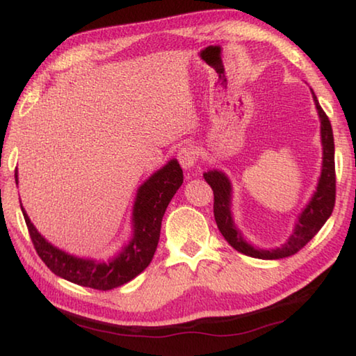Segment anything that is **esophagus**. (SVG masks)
<instances>
[{"label":"esophagus","instance_id":"esophagus-1","mask_svg":"<svg viewBox=\"0 0 356 356\" xmlns=\"http://www.w3.org/2000/svg\"><path fill=\"white\" fill-rule=\"evenodd\" d=\"M197 156H199V152H197L193 145H186L178 151V161L184 170H191L194 167V163L197 162Z\"/></svg>","mask_w":356,"mask_h":356}]
</instances>
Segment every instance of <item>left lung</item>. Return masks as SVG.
Segmentation results:
<instances>
[{"mask_svg": "<svg viewBox=\"0 0 356 356\" xmlns=\"http://www.w3.org/2000/svg\"><path fill=\"white\" fill-rule=\"evenodd\" d=\"M312 92L316 113L320 119V140H321V172L318 177V183L314 194L309 199L307 204L294 220L293 232L289 234L285 243L275 248H259L254 247L245 238L243 232L240 231L234 220L232 213V195L234 188L229 177L220 168H213L204 173L205 181L211 186L213 194H215V220L218 229L222 234V237L227 240V243L235 248L238 253H243L251 258L258 259H282L286 256H291L310 242L315 237L316 232L323 227V224L331 216L332 209L336 202V172H334V136H332L331 122L321 109L316 95Z\"/></svg>", "mask_w": 356, "mask_h": 356, "instance_id": "1", "label": "left lung"}]
</instances>
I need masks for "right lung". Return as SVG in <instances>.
<instances>
[{"mask_svg": "<svg viewBox=\"0 0 356 356\" xmlns=\"http://www.w3.org/2000/svg\"><path fill=\"white\" fill-rule=\"evenodd\" d=\"M15 172V183L19 184ZM183 184V170L177 159H170L136 189L132 207V235L113 258L106 261L81 258L52 245L38 232L30 216L24 213L36 253L56 275L76 285L94 289H113L124 285L143 272L156 253L161 237V224L168 204Z\"/></svg>", "mask_w": 356, "mask_h": 356, "instance_id": "right-lung-1", "label": "right lung"}]
</instances>
